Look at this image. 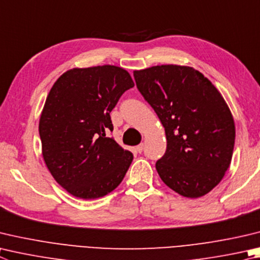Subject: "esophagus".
Returning a JSON list of instances; mask_svg holds the SVG:
<instances>
[{
    "label": "esophagus",
    "instance_id": "34e87169",
    "mask_svg": "<svg viewBox=\"0 0 260 260\" xmlns=\"http://www.w3.org/2000/svg\"><path fill=\"white\" fill-rule=\"evenodd\" d=\"M136 151H138L139 153H141L143 151V143H141V144H139L138 146H136Z\"/></svg>",
    "mask_w": 260,
    "mask_h": 260
}]
</instances>
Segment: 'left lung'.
<instances>
[{
    "mask_svg": "<svg viewBox=\"0 0 260 260\" xmlns=\"http://www.w3.org/2000/svg\"><path fill=\"white\" fill-rule=\"evenodd\" d=\"M134 78L165 127L167 149L155 162L160 178L183 197L207 194L224 177L234 149V119L224 98L187 66L135 70Z\"/></svg>",
    "mask_w": 260,
    "mask_h": 260,
    "instance_id": "obj_1",
    "label": "left lung"
}]
</instances>
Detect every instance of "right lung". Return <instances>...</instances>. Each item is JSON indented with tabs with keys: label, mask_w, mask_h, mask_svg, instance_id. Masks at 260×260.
Here are the masks:
<instances>
[{
	"label": "right lung",
	"mask_w": 260,
	"mask_h": 260,
	"mask_svg": "<svg viewBox=\"0 0 260 260\" xmlns=\"http://www.w3.org/2000/svg\"><path fill=\"white\" fill-rule=\"evenodd\" d=\"M134 86L117 66L74 68L50 89L40 118L42 154L58 184L79 199L105 197L121 183L133 160L114 139L110 112Z\"/></svg>",
	"instance_id": "obj_1"
}]
</instances>
